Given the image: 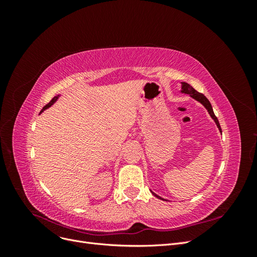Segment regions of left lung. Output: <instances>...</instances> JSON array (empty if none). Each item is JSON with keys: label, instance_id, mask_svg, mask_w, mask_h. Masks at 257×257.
<instances>
[{"label": "left lung", "instance_id": "8db88e82", "mask_svg": "<svg viewBox=\"0 0 257 257\" xmlns=\"http://www.w3.org/2000/svg\"><path fill=\"white\" fill-rule=\"evenodd\" d=\"M181 83H182L181 92H182V93H185V94H190V96H192L193 98H195L196 100H198V102H199L200 104H203V105L206 107V109L208 110L209 114L211 115V118L214 120V122H215V124H216V126L219 127L220 132L222 133V130H221V126H220L219 120H217V118L215 116V114H214V112H213V109H212V106H211V104H210L208 98H207L204 94H201V93L197 92L193 87H191V85H190L189 83H186V82H181ZM151 192H152V191H151ZM152 194H153L154 196H157L158 198L163 199L162 197H160L159 195H157V194H155V193L152 192ZM163 200H164V199H163Z\"/></svg>", "mask_w": 257, "mask_h": 257}]
</instances>
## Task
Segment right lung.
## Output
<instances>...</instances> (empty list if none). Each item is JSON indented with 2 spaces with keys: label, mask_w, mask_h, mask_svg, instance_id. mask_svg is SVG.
<instances>
[{
  "label": "right lung",
  "mask_w": 257,
  "mask_h": 257,
  "mask_svg": "<svg viewBox=\"0 0 257 257\" xmlns=\"http://www.w3.org/2000/svg\"><path fill=\"white\" fill-rule=\"evenodd\" d=\"M60 95H57V96H54L51 100H50V102L47 104V105H46V106H44V108H43V109H42V111L41 112H43L45 109H47V108H49L51 105H53L54 103H56L57 102V99H58V97H59Z\"/></svg>",
  "instance_id": "add662e5"
}]
</instances>
